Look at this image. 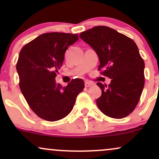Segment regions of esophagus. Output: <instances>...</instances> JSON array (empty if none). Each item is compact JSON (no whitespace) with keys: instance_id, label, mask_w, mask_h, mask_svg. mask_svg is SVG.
<instances>
[{"instance_id":"obj_1","label":"esophagus","mask_w":159,"mask_h":159,"mask_svg":"<svg viewBox=\"0 0 159 159\" xmlns=\"http://www.w3.org/2000/svg\"><path fill=\"white\" fill-rule=\"evenodd\" d=\"M84 85H85L86 87H91V86L93 85V83H91V82L87 81H85Z\"/></svg>"}]
</instances>
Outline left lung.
Returning a JSON list of instances; mask_svg holds the SVG:
<instances>
[{"mask_svg":"<svg viewBox=\"0 0 159 159\" xmlns=\"http://www.w3.org/2000/svg\"><path fill=\"white\" fill-rule=\"evenodd\" d=\"M80 38L96 52L98 70L111 78L108 86L97 83L102 95L96 99L107 116L122 119L134 111L144 87V62L134 41L106 26H97L80 34Z\"/></svg>","mask_w":159,"mask_h":159,"instance_id":"obj_1","label":"left lung"}]
</instances>
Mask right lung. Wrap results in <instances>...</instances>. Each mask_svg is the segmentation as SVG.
Masks as SVG:
<instances>
[{
    "label": "right lung",
    "mask_w": 159,
    "mask_h": 159,
    "mask_svg": "<svg viewBox=\"0 0 159 159\" xmlns=\"http://www.w3.org/2000/svg\"><path fill=\"white\" fill-rule=\"evenodd\" d=\"M78 39L75 34L47 33L25 45L19 53L16 69L20 89L30 108L42 119L54 122L66 116L84 88L80 78L65 87L55 81L66 51Z\"/></svg>",
    "instance_id": "obj_1"
}]
</instances>
